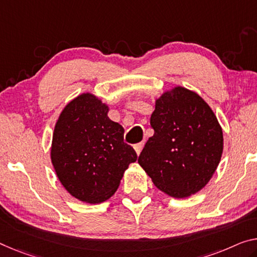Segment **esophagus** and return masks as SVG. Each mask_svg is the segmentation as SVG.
I'll return each mask as SVG.
<instances>
[{"label": "esophagus", "mask_w": 257, "mask_h": 257, "mask_svg": "<svg viewBox=\"0 0 257 257\" xmlns=\"http://www.w3.org/2000/svg\"><path fill=\"white\" fill-rule=\"evenodd\" d=\"M142 148H144V142H140V144L134 145V151H136L137 155H140Z\"/></svg>", "instance_id": "1"}]
</instances>
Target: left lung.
<instances>
[{
	"label": "left lung",
	"mask_w": 257,
	"mask_h": 257,
	"mask_svg": "<svg viewBox=\"0 0 257 257\" xmlns=\"http://www.w3.org/2000/svg\"><path fill=\"white\" fill-rule=\"evenodd\" d=\"M154 136L138 163L160 191L184 199L211 179L223 153V131L210 106L181 86L157 98L152 113Z\"/></svg>",
	"instance_id": "obj_1"
}]
</instances>
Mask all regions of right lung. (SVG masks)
Segmentation results:
<instances>
[{
    "instance_id": "obj_1",
    "label": "right lung",
    "mask_w": 257,
    "mask_h": 257,
    "mask_svg": "<svg viewBox=\"0 0 257 257\" xmlns=\"http://www.w3.org/2000/svg\"><path fill=\"white\" fill-rule=\"evenodd\" d=\"M109 106L90 93L70 101L55 125L50 159L66 191L87 203L110 199L138 156L124 142V128Z\"/></svg>"
}]
</instances>
